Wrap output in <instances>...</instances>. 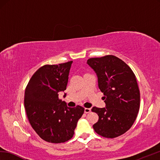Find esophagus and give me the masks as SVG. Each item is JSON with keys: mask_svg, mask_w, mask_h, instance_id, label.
Returning <instances> with one entry per match:
<instances>
[{"mask_svg": "<svg viewBox=\"0 0 160 160\" xmlns=\"http://www.w3.org/2000/svg\"><path fill=\"white\" fill-rule=\"evenodd\" d=\"M91 108H84V112L85 113H89V112H91Z\"/></svg>", "mask_w": 160, "mask_h": 160, "instance_id": "34e87169", "label": "esophagus"}]
</instances>
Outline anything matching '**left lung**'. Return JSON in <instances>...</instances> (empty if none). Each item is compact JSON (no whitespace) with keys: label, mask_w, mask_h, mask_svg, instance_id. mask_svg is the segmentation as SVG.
<instances>
[{"label":"left lung","mask_w":160,"mask_h":160,"mask_svg":"<svg viewBox=\"0 0 160 160\" xmlns=\"http://www.w3.org/2000/svg\"><path fill=\"white\" fill-rule=\"evenodd\" d=\"M87 63L97 75L106 103L105 108L91 109L99 116L92 127L100 136L116 138L130 129L138 113L140 95L136 76L124 61L112 55L89 58Z\"/></svg>","instance_id":"8db88e82"}]
</instances>
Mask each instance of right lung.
<instances>
[{
  "instance_id": "add662e5",
  "label": "right lung",
  "mask_w": 160,
  "mask_h": 160,
  "mask_svg": "<svg viewBox=\"0 0 160 160\" xmlns=\"http://www.w3.org/2000/svg\"><path fill=\"white\" fill-rule=\"evenodd\" d=\"M72 62L42 67L26 88L24 108L30 124L48 142L61 143L71 139L84 113L83 107L70 108L58 99V92L67 88Z\"/></svg>"
}]
</instances>
